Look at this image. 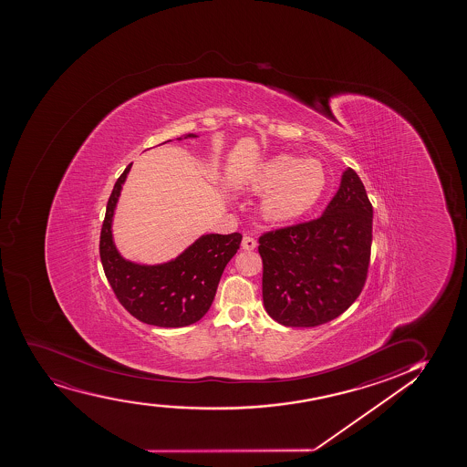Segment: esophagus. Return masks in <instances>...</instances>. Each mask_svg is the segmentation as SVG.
I'll return each instance as SVG.
<instances>
[{
	"label": "esophagus",
	"mask_w": 467,
	"mask_h": 467,
	"mask_svg": "<svg viewBox=\"0 0 467 467\" xmlns=\"http://www.w3.org/2000/svg\"><path fill=\"white\" fill-rule=\"evenodd\" d=\"M255 246H257V242L254 240L253 236H243L242 247L244 249V251H254Z\"/></svg>",
	"instance_id": "obj_1"
}]
</instances>
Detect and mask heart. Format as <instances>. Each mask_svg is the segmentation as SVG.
I'll return each mask as SVG.
<instances>
[{
    "instance_id": "obj_1",
    "label": "heart",
    "mask_w": 467,
    "mask_h": 467,
    "mask_svg": "<svg viewBox=\"0 0 467 467\" xmlns=\"http://www.w3.org/2000/svg\"><path fill=\"white\" fill-rule=\"evenodd\" d=\"M243 187L263 198V216L271 223H288L308 213L327 188V171L319 159L277 154L260 161L243 181Z\"/></svg>"
}]
</instances>
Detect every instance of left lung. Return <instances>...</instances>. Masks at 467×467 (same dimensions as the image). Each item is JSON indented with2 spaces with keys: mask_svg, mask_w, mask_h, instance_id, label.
<instances>
[{
  "mask_svg": "<svg viewBox=\"0 0 467 467\" xmlns=\"http://www.w3.org/2000/svg\"><path fill=\"white\" fill-rule=\"evenodd\" d=\"M263 304L285 327H317L354 304L363 290L372 243V205L348 168L317 220L260 236Z\"/></svg>",
  "mask_w": 467,
  "mask_h": 467,
  "instance_id": "obj_1",
  "label": "left lung"
}]
</instances>
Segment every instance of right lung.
Masks as SVG:
<instances>
[{"label": "right lung", "mask_w": 467, "mask_h": 467, "mask_svg": "<svg viewBox=\"0 0 467 467\" xmlns=\"http://www.w3.org/2000/svg\"><path fill=\"white\" fill-rule=\"evenodd\" d=\"M196 137L185 134L176 140ZM130 167L132 163L119 177L109 198L99 240L102 268L121 306L139 321L157 327H185L209 311L225 265L240 249L242 234H204L177 257L156 265L124 258L113 240L112 225Z\"/></svg>", "instance_id": "1"}]
</instances>
